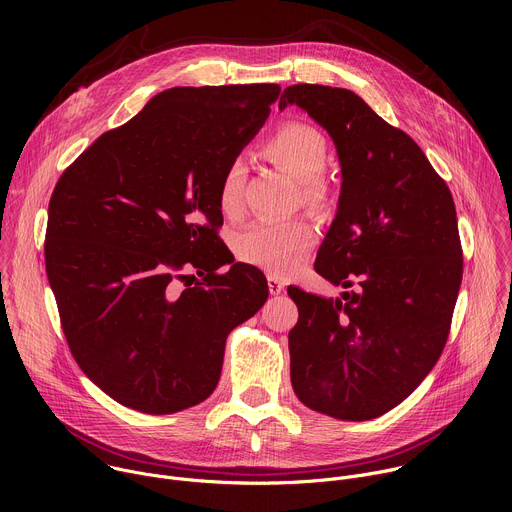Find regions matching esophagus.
Segmentation results:
<instances>
[{"mask_svg":"<svg viewBox=\"0 0 512 512\" xmlns=\"http://www.w3.org/2000/svg\"><path fill=\"white\" fill-rule=\"evenodd\" d=\"M267 285H269V294L271 296H279L281 291L285 289V281L281 279V277H277V275H267Z\"/></svg>","mask_w":512,"mask_h":512,"instance_id":"obj_1","label":"esophagus"}]
</instances>
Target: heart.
<instances>
[{"label": "heart", "mask_w": 512, "mask_h": 512, "mask_svg": "<svg viewBox=\"0 0 512 512\" xmlns=\"http://www.w3.org/2000/svg\"><path fill=\"white\" fill-rule=\"evenodd\" d=\"M265 154L287 174L304 186L308 200H320L326 194L322 170L328 160L326 137L310 123L287 121L265 143ZM245 168L239 160L231 162L218 184V206L225 214H237L243 204ZM316 243V229L302 218L283 223H255L245 229L237 241V257L271 275H285L296 269L304 255Z\"/></svg>", "instance_id": "b5f03b06"}]
</instances>
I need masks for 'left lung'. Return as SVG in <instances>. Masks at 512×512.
Returning a JSON list of instances; mask_svg holds the SVG:
<instances>
[{"mask_svg":"<svg viewBox=\"0 0 512 512\" xmlns=\"http://www.w3.org/2000/svg\"><path fill=\"white\" fill-rule=\"evenodd\" d=\"M298 105L334 139L342 190L314 269L354 287L326 300L289 285L298 399L336 419L379 417L407 399L446 346L464 259L452 192L419 145L358 95L294 85Z\"/></svg>","mask_w":512,"mask_h":512,"instance_id":"1","label":"left lung"}]
</instances>
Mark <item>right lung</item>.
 Masks as SVG:
<instances>
[{
    "label": "right lung",
    "instance_id": "right-lung-1",
    "mask_svg": "<svg viewBox=\"0 0 512 512\" xmlns=\"http://www.w3.org/2000/svg\"><path fill=\"white\" fill-rule=\"evenodd\" d=\"M279 91L168 89L54 186L44 255L64 338L81 371L129 409L168 415L204 401L229 332L269 296L257 267L218 271L233 263L216 233L218 184Z\"/></svg>",
    "mask_w": 512,
    "mask_h": 512
}]
</instances>
